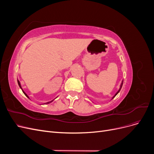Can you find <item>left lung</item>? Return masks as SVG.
<instances>
[{
  "label": "left lung",
  "mask_w": 154,
  "mask_h": 154,
  "mask_svg": "<svg viewBox=\"0 0 154 154\" xmlns=\"http://www.w3.org/2000/svg\"><path fill=\"white\" fill-rule=\"evenodd\" d=\"M122 85H123V83H122V85H121V87H120V88H119V91H118V92H117V93H116V94H115V95H114V97H113V98H114V97H115V96H116V95H117V94H118V92H119V91H120V90H121V88H122Z\"/></svg>",
  "instance_id": "obj_1"
}]
</instances>
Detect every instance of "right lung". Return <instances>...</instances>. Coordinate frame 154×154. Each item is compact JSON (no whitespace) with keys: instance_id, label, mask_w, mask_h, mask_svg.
<instances>
[{"instance_id":"1","label":"right lung","mask_w":154,"mask_h":154,"mask_svg":"<svg viewBox=\"0 0 154 154\" xmlns=\"http://www.w3.org/2000/svg\"><path fill=\"white\" fill-rule=\"evenodd\" d=\"M17 82H18V85H19V87H20L21 88V89L22 90V87H21V85H20V82H19V81H18V80H17ZM22 91H23V92H24V94H25V95H26V96H27V97H28V96H27V94H26V93H25V92H24V91H23V90H22ZM50 103V102H48V103Z\"/></svg>"}]
</instances>
